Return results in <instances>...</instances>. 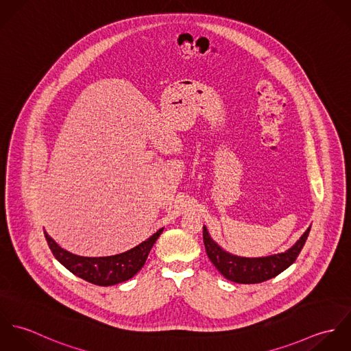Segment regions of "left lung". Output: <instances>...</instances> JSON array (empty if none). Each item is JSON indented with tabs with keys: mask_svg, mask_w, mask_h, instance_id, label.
<instances>
[{
	"mask_svg": "<svg viewBox=\"0 0 351 351\" xmlns=\"http://www.w3.org/2000/svg\"><path fill=\"white\" fill-rule=\"evenodd\" d=\"M309 231L311 226L291 249L284 252L258 258L241 256L224 250L210 238L205 226L202 231V238L208 258L215 265V267L224 276V278L238 284H259L278 276L296 261L302 246L305 245Z\"/></svg>",
	"mask_w": 351,
	"mask_h": 351,
	"instance_id": "obj_1",
	"label": "left lung"
}]
</instances>
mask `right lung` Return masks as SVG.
<instances>
[{"label":"right lung","instance_id":"right-lung-1","mask_svg":"<svg viewBox=\"0 0 351 351\" xmlns=\"http://www.w3.org/2000/svg\"><path fill=\"white\" fill-rule=\"evenodd\" d=\"M158 230L149 239L131 250L109 256H81L62 249L45 231L53 256L77 277L100 287H110L132 278L146 263L150 250L162 234Z\"/></svg>","mask_w":351,"mask_h":351}]
</instances>
